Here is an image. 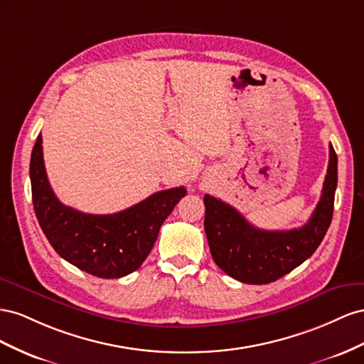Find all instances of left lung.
Masks as SVG:
<instances>
[{
  "label": "left lung",
  "instance_id": "obj_1",
  "mask_svg": "<svg viewBox=\"0 0 364 364\" xmlns=\"http://www.w3.org/2000/svg\"><path fill=\"white\" fill-rule=\"evenodd\" d=\"M337 188V154L329 144L323 189L309 221L293 230H261L230 204L204 195V230L210 253L224 273L244 284L262 285L288 274L313 255L328 232Z\"/></svg>",
  "mask_w": 364,
  "mask_h": 364
}]
</instances>
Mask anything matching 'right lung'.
Masks as SVG:
<instances>
[{"instance_id": "obj_1", "label": "right lung", "mask_w": 364, "mask_h": 364, "mask_svg": "<svg viewBox=\"0 0 364 364\" xmlns=\"http://www.w3.org/2000/svg\"><path fill=\"white\" fill-rule=\"evenodd\" d=\"M30 181L38 223L51 247L82 272L103 279H117L136 272L151 253L161 224L188 193L181 186L152 193L117 213L79 212L62 204L51 191L41 134L30 159Z\"/></svg>"}]
</instances>
